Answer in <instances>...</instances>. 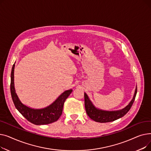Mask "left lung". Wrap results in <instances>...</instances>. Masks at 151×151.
<instances>
[{"mask_svg":"<svg viewBox=\"0 0 151 151\" xmlns=\"http://www.w3.org/2000/svg\"><path fill=\"white\" fill-rule=\"evenodd\" d=\"M137 93V86L136 87L133 97L131 101L129 103V104L122 109L118 111H113L97 109L92 104V103L89 99L88 95L84 93V105L86 113L91 119L97 122L104 123L112 122L117 120L118 119L123 117L128 113L133 104L134 99H135Z\"/></svg>","mask_w":151,"mask_h":151,"instance_id":"8db88e82","label":"left lung"}]
</instances>
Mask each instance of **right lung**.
<instances>
[{"instance_id": "right-lung-1", "label": "right lung", "mask_w": 151, "mask_h": 151, "mask_svg": "<svg viewBox=\"0 0 151 151\" xmlns=\"http://www.w3.org/2000/svg\"><path fill=\"white\" fill-rule=\"evenodd\" d=\"M13 64L11 72L10 91L14 105L18 111L30 122L35 125H45L57 121L62 113L63 106L65 100L73 91L70 89L63 92L51 105L42 109H33L22 104L15 92L14 85Z\"/></svg>"}]
</instances>
